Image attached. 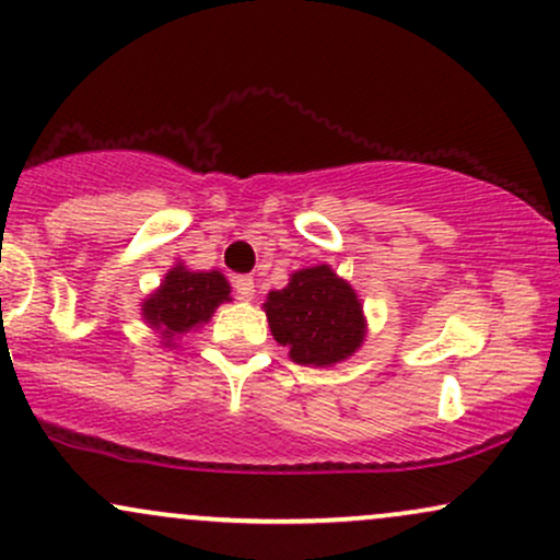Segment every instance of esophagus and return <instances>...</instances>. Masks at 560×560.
<instances>
[{"label":"esophagus","instance_id":"esophagus-1","mask_svg":"<svg viewBox=\"0 0 560 560\" xmlns=\"http://www.w3.org/2000/svg\"><path fill=\"white\" fill-rule=\"evenodd\" d=\"M234 292L240 294L242 300H253V294H255V279H253V276H236Z\"/></svg>","mask_w":560,"mask_h":560}]
</instances>
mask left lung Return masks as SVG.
Wrapping results in <instances>:
<instances>
[{"label": "left lung", "mask_w": 560, "mask_h": 560, "mask_svg": "<svg viewBox=\"0 0 560 560\" xmlns=\"http://www.w3.org/2000/svg\"><path fill=\"white\" fill-rule=\"evenodd\" d=\"M262 307L273 339L289 347V358L300 365L326 369L363 345L361 300L329 266L294 271L289 284L268 294Z\"/></svg>", "instance_id": "obj_1"}]
</instances>
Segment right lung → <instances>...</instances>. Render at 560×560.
<instances>
[{"mask_svg":"<svg viewBox=\"0 0 560 560\" xmlns=\"http://www.w3.org/2000/svg\"><path fill=\"white\" fill-rule=\"evenodd\" d=\"M229 294L231 287L221 271H189L184 262H176L163 284L141 302V316L163 334L165 345H173L178 334L208 324L215 307L231 300Z\"/></svg>","mask_w":560,"mask_h":560,"instance_id":"right-lung-1","label":"right lung"}]
</instances>
